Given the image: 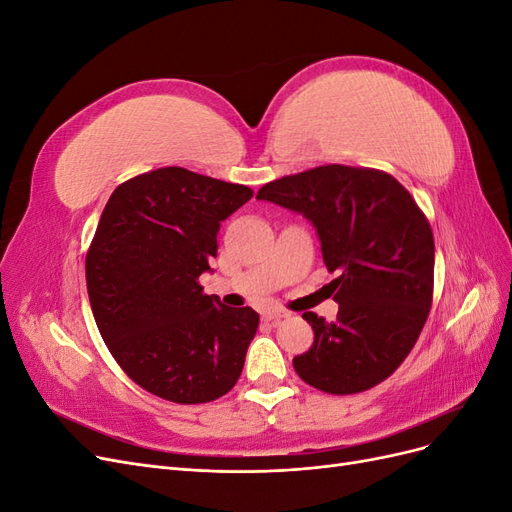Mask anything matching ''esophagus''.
Here are the masks:
<instances>
[{
    "instance_id": "esophagus-1",
    "label": "esophagus",
    "mask_w": 512,
    "mask_h": 512,
    "mask_svg": "<svg viewBox=\"0 0 512 512\" xmlns=\"http://www.w3.org/2000/svg\"><path fill=\"white\" fill-rule=\"evenodd\" d=\"M290 314L284 312V309H269V312L265 314V320L271 322V324H280L282 320H286Z\"/></svg>"
}]
</instances>
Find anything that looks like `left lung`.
<instances>
[{"mask_svg": "<svg viewBox=\"0 0 512 512\" xmlns=\"http://www.w3.org/2000/svg\"><path fill=\"white\" fill-rule=\"evenodd\" d=\"M256 198L316 226L339 312H314V344L294 356L318 391L352 395L389 378L421 335L433 297V232L410 192L376 168L327 164L262 185Z\"/></svg>", "mask_w": 512, "mask_h": 512, "instance_id": "left-lung-1", "label": "left lung"}]
</instances>
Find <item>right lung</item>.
<instances>
[{
    "mask_svg": "<svg viewBox=\"0 0 512 512\" xmlns=\"http://www.w3.org/2000/svg\"><path fill=\"white\" fill-rule=\"evenodd\" d=\"M252 196L166 166L108 198L85 258L89 303L106 348L145 391L207 404L237 384L260 318L209 297L198 277L218 254L220 222Z\"/></svg>",
    "mask_w": 512,
    "mask_h": 512,
    "instance_id": "obj_1",
    "label": "right lung"
}]
</instances>
